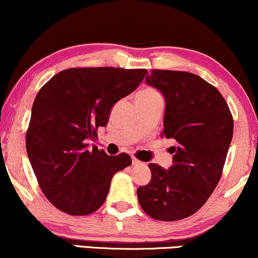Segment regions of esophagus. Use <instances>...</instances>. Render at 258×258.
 I'll list each match as a JSON object with an SVG mask.
<instances>
[{
    "mask_svg": "<svg viewBox=\"0 0 258 258\" xmlns=\"http://www.w3.org/2000/svg\"><path fill=\"white\" fill-rule=\"evenodd\" d=\"M132 164L133 165H140V164H142V162H140L139 159H137L136 157H133L132 158Z\"/></svg>",
    "mask_w": 258,
    "mask_h": 258,
    "instance_id": "1",
    "label": "esophagus"
}]
</instances>
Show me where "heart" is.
<instances>
[{
    "label": "heart",
    "mask_w": 258,
    "mask_h": 258,
    "mask_svg": "<svg viewBox=\"0 0 258 258\" xmlns=\"http://www.w3.org/2000/svg\"><path fill=\"white\" fill-rule=\"evenodd\" d=\"M162 99L161 94L157 90L153 89V88H144L137 94V100H143V101H151V100H158Z\"/></svg>",
    "instance_id": "obj_1"
}]
</instances>
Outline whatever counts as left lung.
Returning <instances> with one entry per match:
<instances>
[{"instance_id":"obj_1","label":"left lung","mask_w":258,"mask_h":258,"mask_svg":"<svg viewBox=\"0 0 258 258\" xmlns=\"http://www.w3.org/2000/svg\"><path fill=\"white\" fill-rule=\"evenodd\" d=\"M145 82L165 97L161 137L175 142L169 170L149 163L151 181L137 189L143 211L176 221L204 206L219 182L233 136V118L219 90L195 74L151 70Z\"/></svg>"}]
</instances>
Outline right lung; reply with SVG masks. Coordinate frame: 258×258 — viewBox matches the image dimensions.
Returning a JSON list of instances; mask_svg holds the SVG:
<instances>
[{"label":"right lung","instance_id":"1","mask_svg":"<svg viewBox=\"0 0 258 258\" xmlns=\"http://www.w3.org/2000/svg\"><path fill=\"white\" fill-rule=\"evenodd\" d=\"M146 69L71 68L38 91L26 149L41 191L58 210L88 216L102 206L115 172L132 164L127 153L88 148L106 126L116 101L131 94Z\"/></svg>","mask_w":258,"mask_h":258}]
</instances>
